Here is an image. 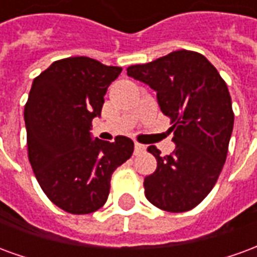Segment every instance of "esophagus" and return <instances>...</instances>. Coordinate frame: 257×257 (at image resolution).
<instances>
[{
	"instance_id": "obj_1",
	"label": "esophagus",
	"mask_w": 257,
	"mask_h": 257,
	"mask_svg": "<svg viewBox=\"0 0 257 257\" xmlns=\"http://www.w3.org/2000/svg\"><path fill=\"white\" fill-rule=\"evenodd\" d=\"M144 151H145V145L140 143H136L134 144V154L138 155V154H143Z\"/></svg>"
}]
</instances>
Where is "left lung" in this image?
Segmentation results:
<instances>
[{
  "mask_svg": "<svg viewBox=\"0 0 257 257\" xmlns=\"http://www.w3.org/2000/svg\"><path fill=\"white\" fill-rule=\"evenodd\" d=\"M127 74L156 91L176 144L166 156L148 147L158 166L144 180L145 196L166 212L191 210L212 191L227 159L234 127L227 84L205 56L187 50L128 66Z\"/></svg>",
  "mask_w": 257,
  "mask_h": 257,
  "instance_id": "1",
  "label": "left lung"
}]
</instances>
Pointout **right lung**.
Here are the masks:
<instances>
[{
    "mask_svg": "<svg viewBox=\"0 0 257 257\" xmlns=\"http://www.w3.org/2000/svg\"><path fill=\"white\" fill-rule=\"evenodd\" d=\"M121 67L87 56L54 62L33 81L25 106L29 161L41 190L72 214L105 205L113 172L130 159L134 143L92 140L91 121L101 114L103 95Z\"/></svg>",
    "mask_w": 257,
    "mask_h": 257,
    "instance_id": "obj_1",
    "label": "right lung"
}]
</instances>
